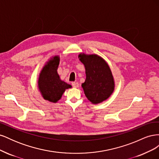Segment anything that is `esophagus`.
Masks as SVG:
<instances>
[{
  "label": "esophagus",
  "instance_id": "esophagus-1",
  "mask_svg": "<svg viewBox=\"0 0 159 159\" xmlns=\"http://www.w3.org/2000/svg\"><path fill=\"white\" fill-rule=\"evenodd\" d=\"M71 85L73 86L74 88H78L79 86V84L78 82H75V81H73V82H71Z\"/></svg>",
  "mask_w": 159,
  "mask_h": 159
}]
</instances>
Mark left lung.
<instances>
[{
	"instance_id": "obj_1",
	"label": "left lung",
	"mask_w": 159,
	"mask_h": 159,
	"mask_svg": "<svg viewBox=\"0 0 159 159\" xmlns=\"http://www.w3.org/2000/svg\"><path fill=\"white\" fill-rule=\"evenodd\" d=\"M85 68L86 79L81 86L86 97L97 104L107 99L114 90V81L109 66L97 55H79Z\"/></svg>"
}]
</instances>
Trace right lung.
Wrapping results in <instances>:
<instances>
[{
    "mask_svg": "<svg viewBox=\"0 0 159 159\" xmlns=\"http://www.w3.org/2000/svg\"><path fill=\"white\" fill-rule=\"evenodd\" d=\"M59 57L55 56L42 69L38 80V87L44 99L56 103L66 89L71 86L60 79L57 73L59 65Z\"/></svg>",
    "mask_w": 159,
    "mask_h": 159,
    "instance_id": "1",
    "label": "right lung"
}]
</instances>
